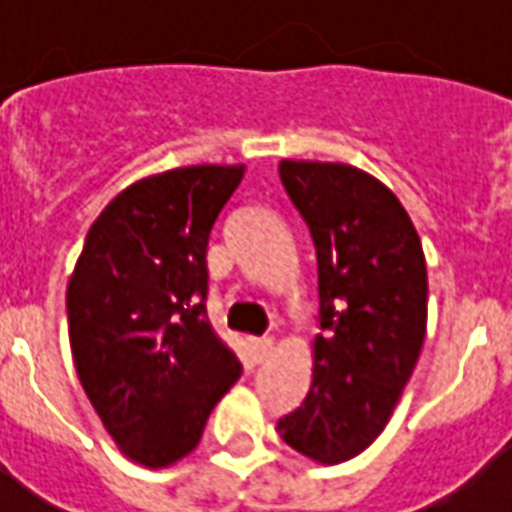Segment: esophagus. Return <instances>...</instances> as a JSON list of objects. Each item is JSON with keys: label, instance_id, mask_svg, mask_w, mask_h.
<instances>
[{"label": "esophagus", "instance_id": "1", "mask_svg": "<svg viewBox=\"0 0 512 512\" xmlns=\"http://www.w3.org/2000/svg\"><path fill=\"white\" fill-rule=\"evenodd\" d=\"M274 351V340L271 337H257L252 340V354H255V362H266L268 356Z\"/></svg>", "mask_w": 512, "mask_h": 512}]
</instances>
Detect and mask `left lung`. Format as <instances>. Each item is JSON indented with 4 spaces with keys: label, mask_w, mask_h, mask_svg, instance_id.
<instances>
[{
    "label": "left lung",
    "mask_w": 512,
    "mask_h": 512,
    "mask_svg": "<svg viewBox=\"0 0 512 512\" xmlns=\"http://www.w3.org/2000/svg\"><path fill=\"white\" fill-rule=\"evenodd\" d=\"M279 178L318 255L323 332L312 386L279 436L318 463L367 450L414 373L428 323L422 244L392 191L348 164L282 161Z\"/></svg>",
    "instance_id": "1"
}]
</instances>
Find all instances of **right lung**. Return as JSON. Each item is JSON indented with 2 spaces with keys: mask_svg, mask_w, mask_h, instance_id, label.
Returning a JSON list of instances; mask_svg holds the SVG:
<instances>
[{
  "mask_svg": "<svg viewBox=\"0 0 512 512\" xmlns=\"http://www.w3.org/2000/svg\"><path fill=\"white\" fill-rule=\"evenodd\" d=\"M244 164L136 180L95 219L68 282L73 365L128 458L189 455L241 362L205 318L208 238Z\"/></svg>",
  "mask_w": 512,
  "mask_h": 512,
  "instance_id": "1",
  "label": "right lung"
}]
</instances>
